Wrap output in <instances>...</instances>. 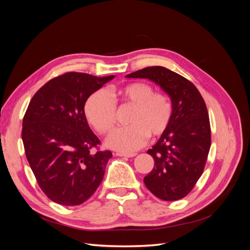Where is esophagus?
Instances as JSON below:
<instances>
[{"label": "esophagus", "mask_w": 250, "mask_h": 250, "mask_svg": "<svg viewBox=\"0 0 250 250\" xmlns=\"http://www.w3.org/2000/svg\"><path fill=\"white\" fill-rule=\"evenodd\" d=\"M116 155L118 156H125V157H133L137 155V153H123V152H117Z\"/></svg>", "instance_id": "obj_1"}]
</instances>
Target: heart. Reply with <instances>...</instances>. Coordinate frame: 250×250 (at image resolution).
I'll list each match as a JSON object with an SVG mask.
<instances>
[{
	"label": "heart",
	"instance_id": "heart-1",
	"mask_svg": "<svg viewBox=\"0 0 250 250\" xmlns=\"http://www.w3.org/2000/svg\"><path fill=\"white\" fill-rule=\"evenodd\" d=\"M117 105H130L132 110L127 122L130 125L118 128L106 140V145L121 152H132L150 138H160L172 123L174 106L171 98L163 92H154L146 82L134 81L113 90L111 98L103 89L96 90L84 104L89 124L99 133H107L115 127Z\"/></svg>",
	"mask_w": 250,
	"mask_h": 250
}]
</instances>
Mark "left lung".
<instances>
[{
	"instance_id": "left-lung-1",
	"label": "left lung",
	"mask_w": 250,
	"mask_h": 250,
	"mask_svg": "<svg viewBox=\"0 0 250 250\" xmlns=\"http://www.w3.org/2000/svg\"><path fill=\"white\" fill-rule=\"evenodd\" d=\"M126 77L148 78L171 98L172 123L147 151L154 158V167L144 183L162 200L184 198L202 175L209 152L210 125L206 102L190 80L164 66H148Z\"/></svg>"
}]
</instances>
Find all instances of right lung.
<instances>
[{"instance_id": "1", "label": "right lung", "mask_w": 250, "mask_h": 250, "mask_svg": "<svg viewBox=\"0 0 250 250\" xmlns=\"http://www.w3.org/2000/svg\"><path fill=\"white\" fill-rule=\"evenodd\" d=\"M115 78L67 72L49 80L32 97L22 119L27 161L42 191L62 206H79L103 179L112 156L99 149L84 113L87 98Z\"/></svg>"}]
</instances>
